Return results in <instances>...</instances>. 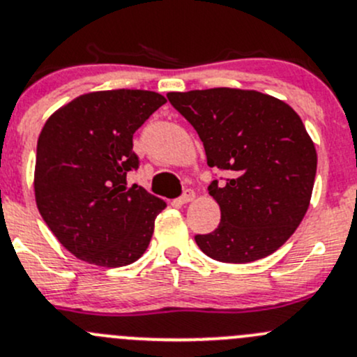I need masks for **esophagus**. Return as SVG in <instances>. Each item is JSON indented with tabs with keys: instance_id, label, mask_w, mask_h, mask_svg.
Segmentation results:
<instances>
[{
	"instance_id": "esophagus-1",
	"label": "esophagus",
	"mask_w": 357,
	"mask_h": 357,
	"mask_svg": "<svg viewBox=\"0 0 357 357\" xmlns=\"http://www.w3.org/2000/svg\"><path fill=\"white\" fill-rule=\"evenodd\" d=\"M193 198H195V191H193V190H186L185 193H183L181 197L178 198V202H179V204H181V205H183V204H190V202L193 200Z\"/></svg>"
}]
</instances>
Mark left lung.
<instances>
[{"label": "left lung", "instance_id": "1", "mask_svg": "<svg viewBox=\"0 0 357 357\" xmlns=\"http://www.w3.org/2000/svg\"><path fill=\"white\" fill-rule=\"evenodd\" d=\"M167 99L197 130L208 166L229 174L208 186L220 224L195 236L200 250L224 264L279 250L301 224L317 174V150L298 112L257 90L169 92Z\"/></svg>", "mask_w": 357, "mask_h": 357}]
</instances>
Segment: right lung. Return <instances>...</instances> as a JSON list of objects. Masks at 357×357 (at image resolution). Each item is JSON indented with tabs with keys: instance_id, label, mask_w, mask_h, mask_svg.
I'll use <instances>...</instances> for the list:
<instances>
[{
	"instance_id": "add662e5",
	"label": "right lung",
	"mask_w": 357,
	"mask_h": 357,
	"mask_svg": "<svg viewBox=\"0 0 357 357\" xmlns=\"http://www.w3.org/2000/svg\"><path fill=\"white\" fill-rule=\"evenodd\" d=\"M166 104L150 90H100L47 119L37 140L33 191L44 222L71 255L125 267L147 250L166 202L126 186L138 169L133 133Z\"/></svg>"
}]
</instances>
